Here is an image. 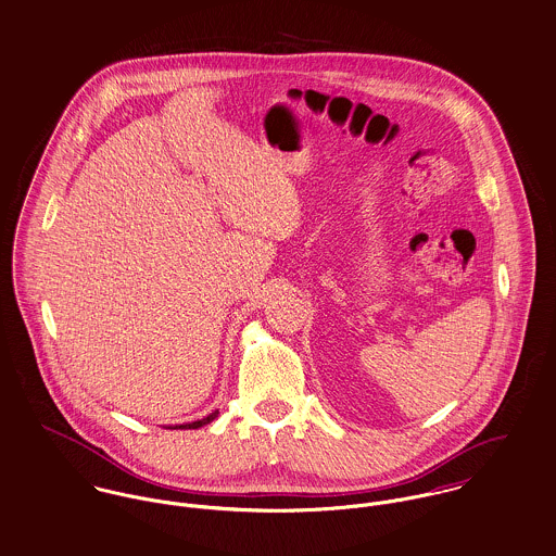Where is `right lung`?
<instances>
[{
	"label": "right lung",
	"instance_id": "1",
	"mask_svg": "<svg viewBox=\"0 0 556 556\" xmlns=\"http://www.w3.org/2000/svg\"><path fill=\"white\" fill-rule=\"evenodd\" d=\"M217 414H219V412H213V414H208V416H206V418H202V420L187 422V425H177V427H168V429H173V431H175V429H181V431H184V429H200V427H204V425L213 422V420L217 418Z\"/></svg>",
	"mask_w": 556,
	"mask_h": 556
}]
</instances>
